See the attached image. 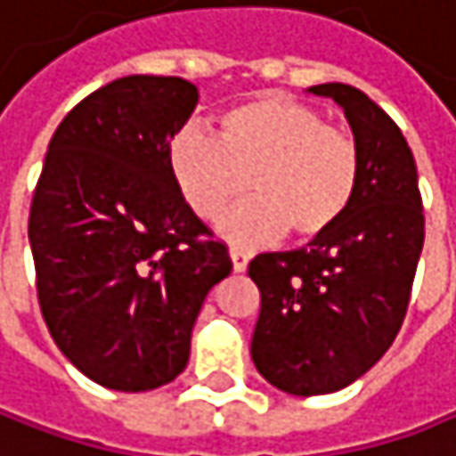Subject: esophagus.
<instances>
[{
	"mask_svg": "<svg viewBox=\"0 0 456 456\" xmlns=\"http://www.w3.org/2000/svg\"><path fill=\"white\" fill-rule=\"evenodd\" d=\"M231 262H233V270L236 273H244L246 265H248V254L241 248H231Z\"/></svg>",
	"mask_w": 456,
	"mask_h": 456,
	"instance_id": "esophagus-1",
	"label": "esophagus"
}]
</instances>
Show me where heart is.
Here are the masks:
<instances>
[{
    "mask_svg": "<svg viewBox=\"0 0 456 456\" xmlns=\"http://www.w3.org/2000/svg\"><path fill=\"white\" fill-rule=\"evenodd\" d=\"M168 166L183 202L215 220L246 189L256 200L228 212L220 233L239 246L282 239L309 244L332 233L361 183V152L316 109L282 95H256L228 109L217 140L186 126L168 142Z\"/></svg>",
    "mask_w": 456,
    "mask_h": 456,
    "instance_id": "b5f03b06",
    "label": "heart"
}]
</instances>
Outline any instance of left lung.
I'll return each instance as SVG.
<instances>
[{"label": "left lung", "instance_id": "8db88e82", "mask_svg": "<svg viewBox=\"0 0 456 456\" xmlns=\"http://www.w3.org/2000/svg\"><path fill=\"white\" fill-rule=\"evenodd\" d=\"M309 93L345 111L361 183L332 233L248 262L262 296L251 361L273 387L298 397L338 392L389 350L426 236L415 158L400 126L353 85L327 82Z\"/></svg>", "mask_w": 456, "mask_h": 456}]
</instances>
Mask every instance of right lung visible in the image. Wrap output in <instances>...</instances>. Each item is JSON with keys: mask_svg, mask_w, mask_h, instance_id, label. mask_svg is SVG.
<instances>
[{"mask_svg": "<svg viewBox=\"0 0 456 456\" xmlns=\"http://www.w3.org/2000/svg\"><path fill=\"white\" fill-rule=\"evenodd\" d=\"M197 101L181 77L98 87L56 126L33 194L28 239L51 338L116 392L158 389L186 369L205 296L233 270L168 166Z\"/></svg>", "mask_w": 456, "mask_h": 456, "instance_id": "right-lung-1", "label": "right lung"}]
</instances>
